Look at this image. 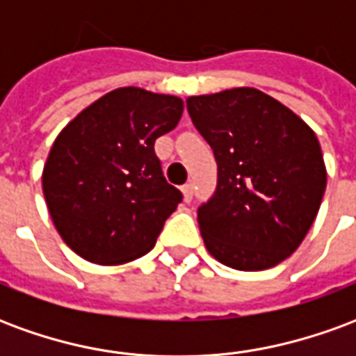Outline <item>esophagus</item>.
Returning <instances> with one entry per match:
<instances>
[{"label":"esophagus","instance_id":"1","mask_svg":"<svg viewBox=\"0 0 356 356\" xmlns=\"http://www.w3.org/2000/svg\"><path fill=\"white\" fill-rule=\"evenodd\" d=\"M183 198H185V202H191L193 200V193H194V186L193 183H186V185H183Z\"/></svg>","mask_w":356,"mask_h":356}]
</instances>
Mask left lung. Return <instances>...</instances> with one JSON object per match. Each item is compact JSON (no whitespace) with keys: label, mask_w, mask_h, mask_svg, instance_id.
Here are the masks:
<instances>
[{"label":"left lung","mask_w":356,"mask_h":356,"mask_svg":"<svg viewBox=\"0 0 356 356\" xmlns=\"http://www.w3.org/2000/svg\"><path fill=\"white\" fill-rule=\"evenodd\" d=\"M186 108L219 168L216 196L198 209L206 250L236 270H263L288 259L326 191L316 133L255 88L188 97Z\"/></svg>","instance_id":"8db88e82"}]
</instances>
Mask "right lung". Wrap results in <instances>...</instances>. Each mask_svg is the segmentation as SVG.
<instances>
[{"mask_svg":"<svg viewBox=\"0 0 356 356\" xmlns=\"http://www.w3.org/2000/svg\"><path fill=\"white\" fill-rule=\"evenodd\" d=\"M183 99L118 88L91 102L58 133L42 173L55 229L97 265L148 254L181 193L163 177L154 143L183 114Z\"/></svg>","mask_w":356,"mask_h":356,"instance_id":"obj_1","label":"right lung"}]
</instances>
